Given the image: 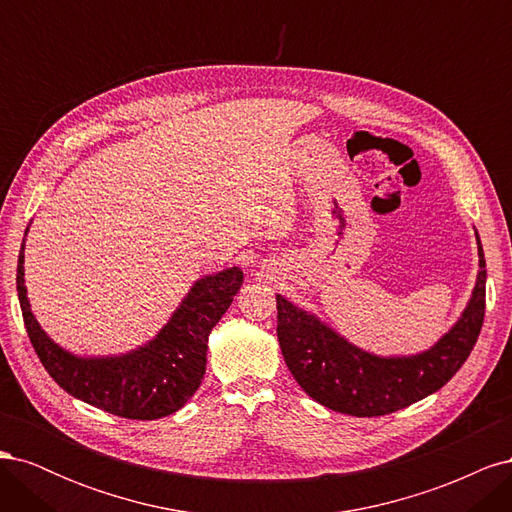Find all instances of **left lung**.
<instances>
[{"instance_id": "1", "label": "left lung", "mask_w": 512, "mask_h": 512, "mask_svg": "<svg viewBox=\"0 0 512 512\" xmlns=\"http://www.w3.org/2000/svg\"><path fill=\"white\" fill-rule=\"evenodd\" d=\"M478 275L459 320L429 350L378 356L350 344L316 314L277 299V339L301 389L320 406L350 416H384L440 391L470 356L485 318V254L478 232Z\"/></svg>"}]
</instances>
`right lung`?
<instances>
[{
  "mask_svg": "<svg viewBox=\"0 0 512 512\" xmlns=\"http://www.w3.org/2000/svg\"><path fill=\"white\" fill-rule=\"evenodd\" d=\"M23 262L25 239L17 292L27 335L44 369L72 397L132 421H153L188 404L205 376L209 333L243 284L239 267L203 275L147 344L113 356H79L55 344L40 327L27 299Z\"/></svg>",
  "mask_w": 512,
  "mask_h": 512,
  "instance_id": "add662e5",
  "label": "right lung"
}]
</instances>
